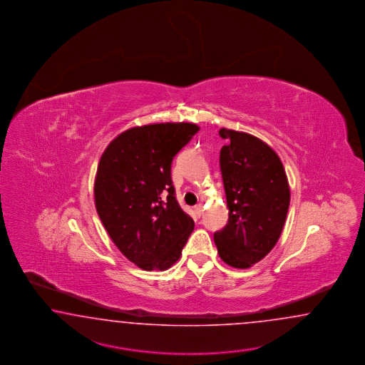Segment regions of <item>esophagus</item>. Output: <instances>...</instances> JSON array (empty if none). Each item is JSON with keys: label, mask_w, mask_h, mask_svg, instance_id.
Returning a JSON list of instances; mask_svg holds the SVG:
<instances>
[{"label": "esophagus", "mask_w": 365, "mask_h": 365, "mask_svg": "<svg viewBox=\"0 0 365 365\" xmlns=\"http://www.w3.org/2000/svg\"><path fill=\"white\" fill-rule=\"evenodd\" d=\"M194 211H195V215H197V217H202V214H203V206H202V205H197V206L194 207Z\"/></svg>", "instance_id": "34e87169"}]
</instances>
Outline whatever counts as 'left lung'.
<instances>
[{"label": "left lung", "mask_w": 365, "mask_h": 365, "mask_svg": "<svg viewBox=\"0 0 365 365\" xmlns=\"http://www.w3.org/2000/svg\"><path fill=\"white\" fill-rule=\"evenodd\" d=\"M220 150L228 222L214 234L220 259L250 268L275 247L289 207V185L280 158L262 139L220 128Z\"/></svg>", "instance_id": "left-lung-1"}]
</instances>
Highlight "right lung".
Here are the masks:
<instances>
[{"instance_id": "obj_1", "label": "right lung", "mask_w": 365, "mask_h": 365, "mask_svg": "<svg viewBox=\"0 0 365 365\" xmlns=\"http://www.w3.org/2000/svg\"><path fill=\"white\" fill-rule=\"evenodd\" d=\"M197 131L187 122L128 128L101 157L94 182L99 219L119 251L142 269L173 266L194 230L177 202L171 163Z\"/></svg>"}]
</instances>
